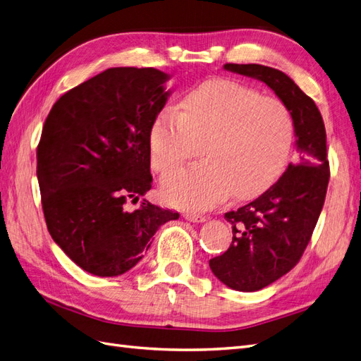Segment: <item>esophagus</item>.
I'll use <instances>...</instances> for the list:
<instances>
[{"label":"esophagus","instance_id":"esophagus-1","mask_svg":"<svg viewBox=\"0 0 361 361\" xmlns=\"http://www.w3.org/2000/svg\"><path fill=\"white\" fill-rule=\"evenodd\" d=\"M183 216H185V220L191 221V223H203V221H206V216H203L200 214L187 212V214H183Z\"/></svg>","mask_w":361,"mask_h":361}]
</instances>
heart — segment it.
I'll return each instance as SVG.
<instances>
[{
  "mask_svg": "<svg viewBox=\"0 0 361 361\" xmlns=\"http://www.w3.org/2000/svg\"><path fill=\"white\" fill-rule=\"evenodd\" d=\"M286 104L233 80H209L191 90L180 111L166 108L150 128L152 167L164 174L195 155L203 161L162 180L173 206L206 209L232 199L256 197L285 170L293 145Z\"/></svg>",
  "mask_w": 361,
  "mask_h": 361,
  "instance_id": "1",
  "label": "heart"
}]
</instances>
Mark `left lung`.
<instances>
[{"label":"left lung","instance_id":"8db88e82","mask_svg":"<svg viewBox=\"0 0 361 361\" xmlns=\"http://www.w3.org/2000/svg\"><path fill=\"white\" fill-rule=\"evenodd\" d=\"M224 71L265 82L290 110L300 164H289L280 179L248 204L224 215L232 244L209 260L227 288L255 292L298 264L318 223L330 179L326 134L312 97L286 73L262 64H224Z\"/></svg>","mask_w":361,"mask_h":361}]
</instances>
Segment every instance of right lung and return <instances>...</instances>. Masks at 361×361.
<instances>
[{"instance_id":"add662e5","label":"right lung","mask_w":361,"mask_h":361,"mask_svg":"<svg viewBox=\"0 0 361 361\" xmlns=\"http://www.w3.org/2000/svg\"><path fill=\"white\" fill-rule=\"evenodd\" d=\"M170 75L111 68L54 104L37 146V179L48 231L71 260L99 277L125 274L152 236L179 214L149 203L150 128L166 105Z\"/></svg>"}]
</instances>
